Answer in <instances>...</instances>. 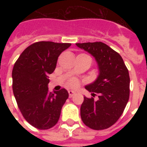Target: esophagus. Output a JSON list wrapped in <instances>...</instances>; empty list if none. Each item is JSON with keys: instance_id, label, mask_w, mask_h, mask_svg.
<instances>
[{"instance_id": "34e87169", "label": "esophagus", "mask_w": 147, "mask_h": 147, "mask_svg": "<svg viewBox=\"0 0 147 147\" xmlns=\"http://www.w3.org/2000/svg\"><path fill=\"white\" fill-rule=\"evenodd\" d=\"M68 94H69V98H72L76 94V92H74L72 90H68Z\"/></svg>"}]
</instances>
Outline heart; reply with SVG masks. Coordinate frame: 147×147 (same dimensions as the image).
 Masks as SVG:
<instances>
[{
    "label": "heart",
    "instance_id": "1",
    "mask_svg": "<svg viewBox=\"0 0 147 147\" xmlns=\"http://www.w3.org/2000/svg\"><path fill=\"white\" fill-rule=\"evenodd\" d=\"M66 85L70 88H77L80 85V81L77 78L72 77V78H70L67 80Z\"/></svg>",
    "mask_w": 147,
    "mask_h": 147
}]
</instances>
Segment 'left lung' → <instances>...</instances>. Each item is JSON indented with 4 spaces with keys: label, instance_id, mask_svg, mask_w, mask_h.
Here are the masks:
<instances>
[{
    "label": "left lung",
    "instance_id": "obj_1",
    "mask_svg": "<svg viewBox=\"0 0 147 147\" xmlns=\"http://www.w3.org/2000/svg\"><path fill=\"white\" fill-rule=\"evenodd\" d=\"M76 45L95 57L100 71L95 82L86 86L93 96L98 94L99 98L84 97L80 108L81 119L91 129H106L119 120L128 102V70L121 56L103 42L76 43Z\"/></svg>",
    "mask_w": 147,
    "mask_h": 147
}]
</instances>
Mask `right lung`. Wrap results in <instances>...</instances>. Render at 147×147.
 Here are the masks:
<instances>
[{"instance_id":"right-lung-1","label":"right lung","mask_w":147,"mask_h":147,"mask_svg":"<svg viewBox=\"0 0 147 147\" xmlns=\"http://www.w3.org/2000/svg\"><path fill=\"white\" fill-rule=\"evenodd\" d=\"M71 43L38 42L29 45L12 69V90L21 113L40 130L55 126L68 98L65 89L49 92V76L54 71L58 57Z\"/></svg>"}]
</instances>
